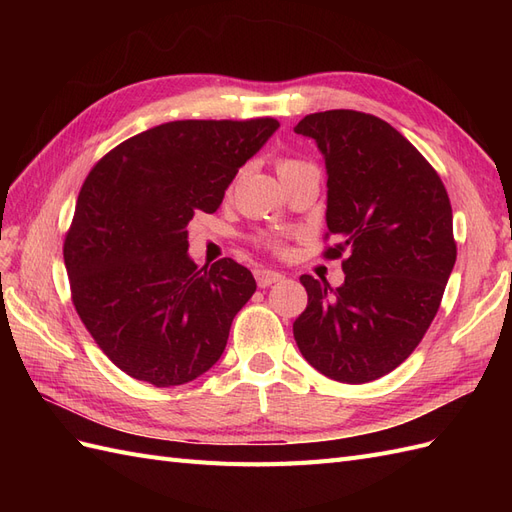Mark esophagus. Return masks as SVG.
<instances>
[{
	"mask_svg": "<svg viewBox=\"0 0 512 512\" xmlns=\"http://www.w3.org/2000/svg\"><path fill=\"white\" fill-rule=\"evenodd\" d=\"M254 277H256V284H258L260 288H267V286H271V284H275V282L284 280V275H282L280 271L265 269V267L256 269V271H254Z\"/></svg>",
	"mask_w": 512,
	"mask_h": 512,
	"instance_id": "esophagus-1",
	"label": "esophagus"
}]
</instances>
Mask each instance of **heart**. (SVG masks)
<instances>
[{"label":"heart","mask_w":512,"mask_h":512,"mask_svg":"<svg viewBox=\"0 0 512 512\" xmlns=\"http://www.w3.org/2000/svg\"><path fill=\"white\" fill-rule=\"evenodd\" d=\"M297 164H303V162H301V160H294V158H280V160H277V170H280V173H284V170H288V168H292V166H297ZM258 241L269 245V247H273V250H282V241L277 239V237L265 235V237H258Z\"/></svg>","instance_id":"1"}]
</instances>
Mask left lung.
<instances>
[{
    "label": "left lung",
    "mask_w": 512,
    "mask_h": 512,
    "mask_svg": "<svg viewBox=\"0 0 512 512\" xmlns=\"http://www.w3.org/2000/svg\"><path fill=\"white\" fill-rule=\"evenodd\" d=\"M294 132L314 138L327 164L322 256L342 258L346 282L301 275L305 312L292 333L305 361L346 384L404 363L436 318L457 258L446 188L408 138L376 115L324 111Z\"/></svg>",
    "instance_id": "1"
}]
</instances>
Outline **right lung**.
<instances>
[{"label": "right lung", "instance_id": "1", "mask_svg": "<svg viewBox=\"0 0 512 512\" xmlns=\"http://www.w3.org/2000/svg\"><path fill=\"white\" fill-rule=\"evenodd\" d=\"M277 128L273 117L170 121L89 170L64 239L70 294L98 348L128 376L179 386L218 363L256 282L232 258L196 267L188 222L218 211Z\"/></svg>", "mask_w": 512, "mask_h": 512}]
</instances>
